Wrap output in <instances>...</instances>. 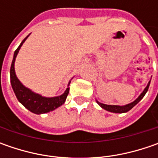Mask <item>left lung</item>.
Returning a JSON list of instances; mask_svg holds the SVG:
<instances>
[{
  "label": "left lung",
  "mask_w": 158,
  "mask_h": 158,
  "mask_svg": "<svg viewBox=\"0 0 158 158\" xmlns=\"http://www.w3.org/2000/svg\"><path fill=\"white\" fill-rule=\"evenodd\" d=\"M149 84H150V81L148 82L146 88L143 89V92L141 93V95L137 98L135 100L131 102V103L127 104V105H125V106H112V105H106V104H102V103L98 102V100L96 101H97V103H98L103 109H105V110L108 111V112H114V113H124V112L130 111L134 106H135V105H137L140 101L143 99V98L145 96V94L147 93V91H148V89H149Z\"/></svg>",
  "instance_id": "left-lung-1"
}]
</instances>
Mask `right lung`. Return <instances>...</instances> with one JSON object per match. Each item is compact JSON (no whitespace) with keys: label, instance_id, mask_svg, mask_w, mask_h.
I'll return each instance as SVG.
<instances>
[{"label":"right lung","instance_id":"1","mask_svg":"<svg viewBox=\"0 0 158 158\" xmlns=\"http://www.w3.org/2000/svg\"><path fill=\"white\" fill-rule=\"evenodd\" d=\"M30 34L22 41L20 46L17 47V49L14 52V57H13V60L10 67V82H11V86H12V89L14 90V93L17 100L30 112H33L35 114H42V113L52 112L56 108L63 105L69 92V86L70 84V81L68 84V88L66 89L63 94L57 96V97H52V98H46V97L41 96L40 94L35 93L31 89L25 87L19 81L15 72V58L17 56V53L19 52L21 46L24 43V41L27 40Z\"/></svg>","mask_w":158,"mask_h":158}]
</instances>
